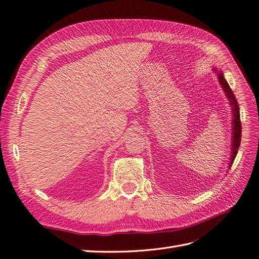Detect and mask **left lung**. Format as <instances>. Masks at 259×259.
I'll use <instances>...</instances> for the list:
<instances>
[{
	"label": "left lung",
	"mask_w": 259,
	"mask_h": 259,
	"mask_svg": "<svg viewBox=\"0 0 259 259\" xmlns=\"http://www.w3.org/2000/svg\"><path fill=\"white\" fill-rule=\"evenodd\" d=\"M216 71V69H215ZM218 80L219 83H221L222 88L224 89V92L228 97L229 99V103L232 107V115H233V120H232V148H231V158H230V163H229V168L231 167L232 163L236 159L238 150H239V147H240V143H241V121H240V108L238 105V101L236 96H234L233 92L231 91L229 84L227 83V81L225 80V77L223 75V72H218Z\"/></svg>",
	"instance_id": "8db88e82"
}]
</instances>
